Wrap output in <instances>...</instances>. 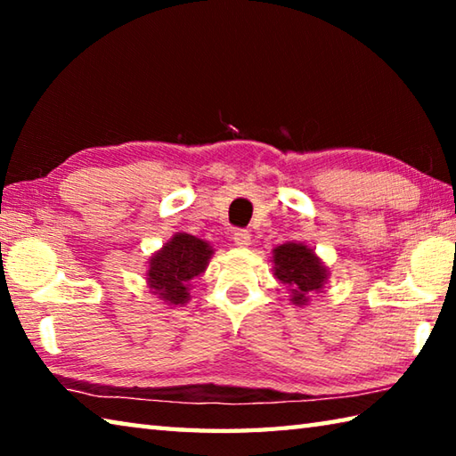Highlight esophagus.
<instances>
[{
    "label": "esophagus",
    "instance_id": "obj_1",
    "mask_svg": "<svg viewBox=\"0 0 456 456\" xmlns=\"http://www.w3.org/2000/svg\"><path fill=\"white\" fill-rule=\"evenodd\" d=\"M233 241H235V245H239V247H247V245L251 243L249 231H247V229H235V231H233Z\"/></svg>",
    "mask_w": 456,
    "mask_h": 456
}]
</instances>
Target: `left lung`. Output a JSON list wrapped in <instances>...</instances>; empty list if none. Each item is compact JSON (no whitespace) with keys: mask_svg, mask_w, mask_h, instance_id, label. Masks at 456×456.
<instances>
[{"mask_svg":"<svg viewBox=\"0 0 456 456\" xmlns=\"http://www.w3.org/2000/svg\"><path fill=\"white\" fill-rule=\"evenodd\" d=\"M275 277L291 288L293 302L304 304L307 293L322 289L326 269L320 259L302 243H285L275 249L273 256Z\"/></svg>","mask_w":456,"mask_h":456,"instance_id":"left-lung-1","label":"left lung"}]
</instances>
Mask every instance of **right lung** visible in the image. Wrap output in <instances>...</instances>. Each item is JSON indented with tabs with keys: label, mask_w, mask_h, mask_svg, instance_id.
<instances>
[{
	"label": "right lung",
	"mask_w": 456,
	"mask_h": 456,
	"mask_svg": "<svg viewBox=\"0 0 456 456\" xmlns=\"http://www.w3.org/2000/svg\"><path fill=\"white\" fill-rule=\"evenodd\" d=\"M213 249L200 239L179 233L151 259L149 285L165 302L179 305L189 299L187 285L209 264Z\"/></svg>",
	"instance_id": "add662e5"
}]
</instances>
